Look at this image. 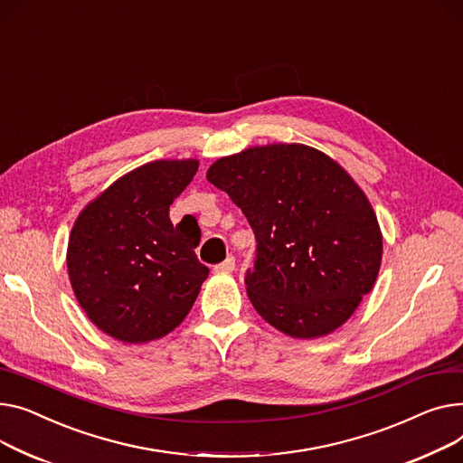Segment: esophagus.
Returning <instances> with one entry per match:
<instances>
[{
    "label": "esophagus",
    "instance_id": "34e87169",
    "mask_svg": "<svg viewBox=\"0 0 463 463\" xmlns=\"http://www.w3.org/2000/svg\"><path fill=\"white\" fill-rule=\"evenodd\" d=\"M233 269H235V260L233 258H228V260H224L222 263H219V265L214 267L216 273H232Z\"/></svg>",
    "mask_w": 463,
    "mask_h": 463
}]
</instances>
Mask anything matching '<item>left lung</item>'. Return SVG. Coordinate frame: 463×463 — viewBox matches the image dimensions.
I'll return each mask as SVG.
<instances>
[{
  "label": "left lung",
  "instance_id": "obj_1",
  "mask_svg": "<svg viewBox=\"0 0 463 463\" xmlns=\"http://www.w3.org/2000/svg\"><path fill=\"white\" fill-rule=\"evenodd\" d=\"M207 181L247 216L256 312L291 338L335 333L372 291L383 258L375 211L340 165L305 144L252 146L214 160Z\"/></svg>",
  "mask_w": 463,
  "mask_h": 463
}]
</instances>
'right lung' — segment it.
Here are the masks:
<instances>
[{
    "mask_svg": "<svg viewBox=\"0 0 463 463\" xmlns=\"http://www.w3.org/2000/svg\"><path fill=\"white\" fill-rule=\"evenodd\" d=\"M198 158L153 160L130 170L80 211L67 244L76 301L108 336L146 344L172 333L193 308L209 270L194 249L200 228L170 221Z\"/></svg>",
    "mask_w": 463,
    "mask_h": 463,
    "instance_id": "add662e5",
    "label": "right lung"
}]
</instances>
